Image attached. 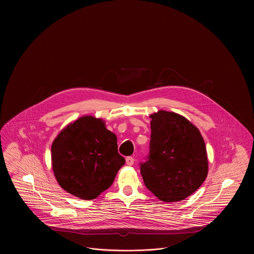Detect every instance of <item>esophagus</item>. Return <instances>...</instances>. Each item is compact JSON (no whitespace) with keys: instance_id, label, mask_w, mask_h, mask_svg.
I'll use <instances>...</instances> for the list:
<instances>
[{"instance_id":"obj_1","label":"esophagus","mask_w":254,"mask_h":254,"mask_svg":"<svg viewBox=\"0 0 254 254\" xmlns=\"http://www.w3.org/2000/svg\"><path fill=\"white\" fill-rule=\"evenodd\" d=\"M126 164L129 166H132L134 164V158L132 156L126 157Z\"/></svg>"}]
</instances>
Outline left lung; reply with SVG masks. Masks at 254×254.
Instances as JSON below:
<instances>
[{
  "label": "left lung",
  "instance_id": "left-lung-1",
  "mask_svg": "<svg viewBox=\"0 0 254 254\" xmlns=\"http://www.w3.org/2000/svg\"><path fill=\"white\" fill-rule=\"evenodd\" d=\"M150 143L141 163L145 187L160 200L180 201L193 193L208 173L206 147L199 130L178 113L158 110L150 116Z\"/></svg>",
  "mask_w": 254,
  "mask_h": 254
}]
</instances>
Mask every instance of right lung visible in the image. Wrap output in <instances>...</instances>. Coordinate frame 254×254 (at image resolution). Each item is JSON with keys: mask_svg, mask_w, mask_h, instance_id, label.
Segmentation results:
<instances>
[{"mask_svg": "<svg viewBox=\"0 0 254 254\" xmlns=\"http://www.w3.org/2000/svg\"><path fill=\"white\" fill-rule=\"evenodd\" d=\"M124 163L115 134L106 128L103 119L91 115L68 124L52 145L57 181L82 199H94L108 190Z\"/></svg>", "mask_w": 254, "mask_h": 254, "instance_id": "right-lung-1", "label": "right lung"}]
</instances>
